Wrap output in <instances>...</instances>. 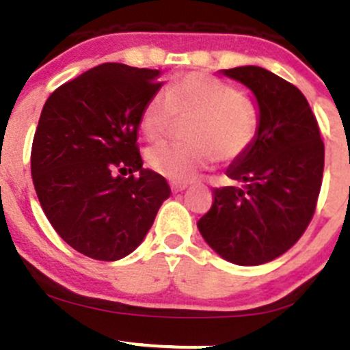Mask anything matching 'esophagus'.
Returning a JSON list of instances; mask_svg holds the SVG:
<instances>
[{"instance_id":"esophagus-1","label":"esophagus","mask_w":350,"mask_h":350,"mask_svg":"<svg viewBox=\"0 0 350 350\" xmlns=\"http://www.w3.org/2000/svg\"><path fill=\"white\" fill-rule=\"evenodd\" d=\"M186 188H188V186H186V185H178V183H172V185H171V189H172V191H174V193L185 191Z\"/></svg>"}]
</instances>
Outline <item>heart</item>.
<instances>
[{"label":"heart","instance_id":"1","mask_svg":"<svg viewBox=\"0 0 350 350\" xmlns=\"http://www.w3.org/2000/svg\"><path fill=\"white\" fill-rule=\"evenodd\" d=\"M176 116L189 118L186 144L161 142L147 152L155 172L186 183L215 157L230 162L246 154L258 133V111L232 85L206 73H188L167 92H155L142 111V130L148 138L169 133Z\"/></svg>","mask_w":350,"mask_h":350}]
</instances>
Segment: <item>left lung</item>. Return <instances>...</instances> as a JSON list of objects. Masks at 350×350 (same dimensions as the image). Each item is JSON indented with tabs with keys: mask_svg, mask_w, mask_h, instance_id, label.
<instances>
[{
	"mask_svg": "<svg viewBox=\"0 0 350 350\" xmlns=\"http://www.w3.org/2000/svg\"><path fill=\"white\" fill-rule=\"evenodd\" d=\"M220 73L251 90L258 133L226 171L241 185L213 189V205L198 230L224 260L263 265L293 247L313 219L325 147L306 97L293 83L260 66Z\"/></svg>",
	"mask_w": 350,
	"mask_h": 350,
	"instance_id": "obj_1",
	"label": "left lung"
}]
</instances>
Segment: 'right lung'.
I'll list each match as a JSON object with an SVG mask.
<instances>
[{"label": "right lung", "mask_w": 350, "mask_h": 350, "mask_svg": "<svg viewBox=\"0 0 350 350\" xmlns=\"http://www.w3.org/2000/svg\"><path fill=\"white\" fill-rule=\"evenodd\" d=\"M159 77L161 70L99 64L54 90L40 113L30 155L37 198L61 239L94 260L133 253L171 196L137 147Z\"/></svg>", "instance_id": "add662e5"}]
</instances>
